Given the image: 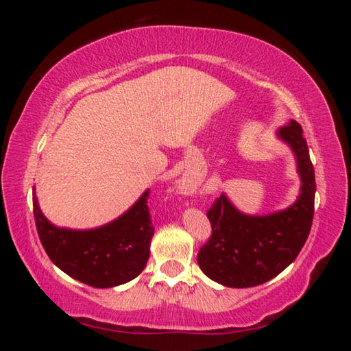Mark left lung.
Returning <instances> with one entry per match:
<instances>
[{"instance_id":"1","label":"left lung","mask_w":351,"mask_h":351,"mask_svg":"<svg viewBox=\"0 0 351 351\" xmlns=\"http://www.w3.org/2000/svg\"><path fill=\"white\" fill-rule=\"evenodd\" d=\"M278 138L293 148L302 189L295 203L263 217L243 215L221 197L207 210L212 234L198 252L204 274L229 288H251L271 280L299 255L310 235L314 215V167L300 123L291 121Z\"/></svg>"}]
</instances>
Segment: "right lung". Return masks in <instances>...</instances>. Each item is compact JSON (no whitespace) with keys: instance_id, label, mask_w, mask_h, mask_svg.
Wrapping results in <instances>:
<instances>
[{"instance_id":"1","label":"right lung","mask_w":351,"mask_h":351,"mask_svg":"<svg viewBox=\"0 0 351 351\" xmlns=\"http://www.w3.org/2000/svg\"><path fill=\"white\" fill-rule=\"evenodd\" d=\"M150 190L121 218L93 230H69L52 226L34 195V218L41 245L57 265L75 280L94 288H112L138 277L150 257L154 234Z\"/></svg>"}]
</instances>
